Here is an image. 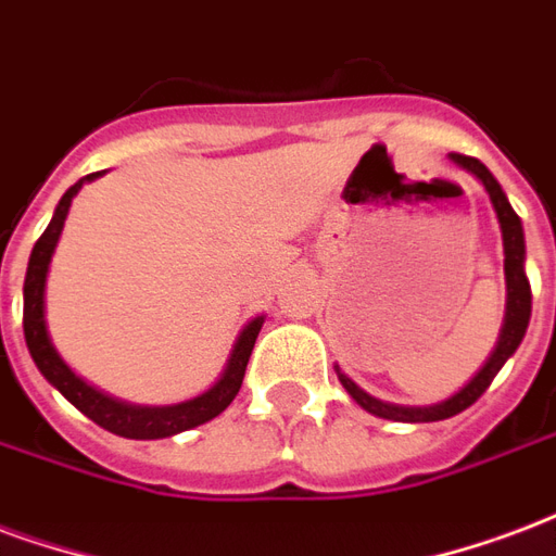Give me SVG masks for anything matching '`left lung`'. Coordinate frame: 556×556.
<instances>
[{
  "mask_svg": "<svg viewBox=\"0 0 556 556\" xmlns=\"http://www.w3.org/2000/svg\"><path fill=\"white\" fill-rule=\"evenodd\" d=\"M451 162L459 164L463 170H468L471 176H477L483 188H486L489 200H492V208H495L497 224H501V238H504V277H507V312H504V327H501V336H497L495 351L489 353L486 365L468 380V386H463L459 392L451 394L447 401L433 406H397L386 404V401H377L371 394L359 389L356 382L341 374V368L336 365V374H339L341 386L348 389L353 401L368 409L377 418H389V421H406V425H421V421H442V418H451V415L463 413L468 406L475 404L480 394L486 392L489 382L495 380V374L504 368V362L519 351L521 339L528 332L530 324V282L528 274H525V229H521L519 215L513 212L504 188L497 185V179L486 170V164H480L471 155H459V152H451Z\"/></svg>",
  "mask_w": 556,
  "mask_h": 556,
  "instance_id": "1",
  "label": "left lung"
}]
</instances>
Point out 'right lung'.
<instances>
[{
  "instance_id": "right-lung-1",
  "label": "right lung",
  "mask_w": 556,
  "mask_h": 556,
  "mask_svg": "<svg viewBox=\"0 0 556 556\" xmlns=\"http://www.w3.org/2000/svg\"><path fill=\"white\" fill-rule=\"evenodd\" d=\"M97 176L102 174L85 176L73 188H67V194L61 197V203L55 205V215L49 220L47 232L37 238L35 250H31V258H28L26 267V282H23V332H26L28 353L35 359L37 371L43 374L79 413L88 415L90 421H97L102 430H109L114 435H126V439H164V435H176L182 433V430H191V427L212 421L215 415L224 413L226 406L236 401L241 380H244L247 362H250V353H253V344H256V336L265 318L258 315V318L250 320L241 330L236 348L229 353L224 374H220V380L208 392L197 394V397L182 401V404L135 406L126 404V401H117L111 394H102L100 389H93V386L81 380L79 374L61 359L55 344L49 339L47 300H43V294H47L49 262H52L61 229H64V220H67L70 203L81 191V185L93 182Z\"/></svg>"
}]
</instances>
